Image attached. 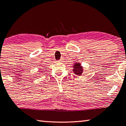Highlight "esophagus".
Here are the masks:
<instances>
[{
	"label": "esophagus",
	"instance_id": "1",
	"mask_svg": "<svg viewBox=\"0 0 126 126\" xmlns=\"http://www.w3.org/2000/svg\"><path fill=\"white\" fill-rule=\"evenodd\" d=\"M63 60H64V59H63V58H61V59H60V60H59V61H60V62H63Z\"/></svg>",
	"mask_w": 126,
	"mask_h": 126
}]
</instances>
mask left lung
I'll return each instance as SVG.
<instances>
[{
	"mask_svg": "<svg viewBox=\"0 0 126 126\" xmlns=\"http://www.w3.org/2000/svg\"><path fill=\"white\" fill-rule=\"evenodd\" d=\"M73 71L76 75L81 76L83 72V68L81 66V64L79 63H75L73 65Z\"/></svg>",
	"mask_w": 126,
	"mask_h": 126,
	"instance_id": "8db88e82",
	"label": "left lung"
}]
</instances>
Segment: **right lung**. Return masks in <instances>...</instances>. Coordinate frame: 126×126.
I'll return each instance as SVG.
<instances>
[{"label": "right lung", "mask_w": 126, "mask_h": 126, "mask_svg": "<svg viewBox=\"0 0 126 126\" xmlns=\"http://www.w3.org/2000/svg\"><path fill=\"white\" fill-rule=\"evenodd\" d=\"M40 72H41V71H40Z\"/></svg>", "instance_id": "1"}]
</instances>
